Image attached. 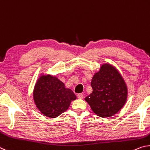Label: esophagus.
I'll return each instance as SVG.
<instances>
[{
	"mask_svg": "<svg viewBox=\"0 0 150 150\" xmlns=\"http://www.w3.org/2000/svg\"><path fill=\"white\" fill-rule=\"evenodd\" d=\"M77 97H78V98H79V99H83V95L82 93H78L77 95Z\"/></svg>",
	"mask_w": 150,
	"mask_h": 150,
	"instance_id": "obj_1",
	"label": "esophagus"
}]
</instances>
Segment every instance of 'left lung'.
Returning a JSON list of instances; mask_svg holds the SVG:
<instances>
[{
    "label": "left lung",
    "instance_id": "obj_1",
    "mask_svg": "<svg viewBox=\"0 0 150 150\" xmlns=\"http://www.w3.org/2000/svg\"><path fill=\"white\" fill-rule=\"evenodd\" d=\"M93 91L85 98L99 117H109L119 112L127 99V87L122 76L109 64H103L91 82Z\"/></svg>",
    "mask_w": 150,
    "mask_h": 150
}]
</instances>
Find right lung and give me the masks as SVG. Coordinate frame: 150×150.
Returning a JSON list of instances; mask_svg holds the SVG:
<instances>
[{
	"label": "right lung",
	"mask_w": 150,
	"mask_h": 150,
	"mask_svg": "<svg viewBox=\"0 0 150 150\" xmlns=\"http://www.w3.org/2000/svg\"><path fill=\"white\" fill-rule=\"evenodd\" d=\"M76 96L57 77L43 75L37 81L33 90V100L45 116L56 118L67 111Z\"/></svg>",
	"instance_id": "right-lung-1"
}]
</instances>
